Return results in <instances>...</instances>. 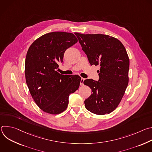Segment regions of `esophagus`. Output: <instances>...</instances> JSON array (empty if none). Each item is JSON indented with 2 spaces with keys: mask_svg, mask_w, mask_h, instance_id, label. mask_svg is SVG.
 I'll use <instances>...</instances> for the list:
<instances>
[{
  "mask_svg": "<svg viewBox=\"0 0 152 152\" xmlns=\"http://www.w3.org/2000/svg\"><path fill=\"white\" fill-rule=\"evenodd\" d=\"M85 79H84V78H83V77L81 78V79H80V85L81 86L83 85V82H84Z\"/></svg>",
  "mask_w": 152,
  "mask_h": 152,
  "instance_id": "esophagus-1",
  "label": "esophagus"
}]
</instances>
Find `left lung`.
I'll list each match as a JSON object with an SVG mask.
<instances>
[{"mask_svg": "<svg viewBox=\"0 0 152 152\" xmlns=\"http://www.w3.org/2000/svg\"><path fill=\"white\" fill-rule=\"evenodd\" d=\"M91 65L100 66L99 80L86 79L92 90L84 103L86 109L97 115L110 114L120 103L129 83V59L120 41L103 34L75 33Z\"/></svg>", "mask_w": 152, "mask_h": 152, "instance_id": "1", "label": "left lung"}]
</instances>
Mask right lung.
<instances>
[{
  "instance_id": "obj_1",
  "label": "right lung",
  "mask_w": 152,
  "mask_h": 152,
  "mask_svg": "<svg viewBox=\"0 0 152 152\" xmlns=\"http://www.w3.org/2000/svg\"><path fill=\"white\" fill-rule=\"evenodd\" d=\"M77 42L73 34L53 32L37 38L28 50L26 82L34 100L45 113L58 114L64 111L69 95L79 88L80 77H68L56 71L65 51Z\"/></svg>"
}]
</instances>
